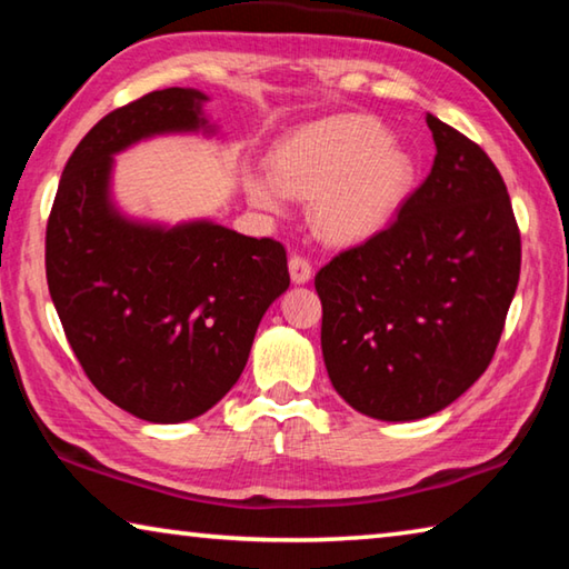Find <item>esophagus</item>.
Here are the masks:
<instances>
[{
  "label": "esophagus",
  "instance_id": "obj_1",
  "mask_svg": "<svg viewBox=\"0 0 569 569\" xmlns=\"http://www.w3.org/2000/svg\"><path fill=\"white\" fill-rule=\"evenodd\" d=\"M288 271H291L293 283L311 281V263H308V258L303 256H291V261H288Z\"/></svg>",
  "mask_w": 569,
  "mask_h": 569
}]
</instances>
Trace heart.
I'll return each mask as SVG.
<instances>
[{
  "mask_svg": "<svg viewBox=\"0 0 569 569\" xmlns=\"http://www.w3.org/2000/svg\"><path fill=\"white\" fill-rule=\"evenodd\" d=\"M417 160L366 114H336L296 130L273 152V172H248L246 192L261 210L283 208L286 192L313 200L311 226L351 246L387 228L411 196Z\"/></svg>",
  "mask_w": 569,
  "mask_h": 569,
  "instance_id": "obj_1",
  "label": "heart"
}]
</instances>
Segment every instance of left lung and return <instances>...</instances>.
<instances>
[{"label":"left lung","mask_w":569,"mask_h":569,"mask_svg":"<svg viewBox=\"0 0 569 569\" xmlns=\"http://www.w3.org/2000/svg\"><path fill=\"white\" fill-rule=\"evenodd\" d=\"M427 124L437 146L427 180L391 226L313 281L333 389L381 421L437 413L487 371L522 263L495 162L435 114Z\"/></svg>","instance_id":"obj_1"}]
</instances>
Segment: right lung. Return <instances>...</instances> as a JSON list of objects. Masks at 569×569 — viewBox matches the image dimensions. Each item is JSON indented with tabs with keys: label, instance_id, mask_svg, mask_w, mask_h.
Wrapping results in <instances>:
<instances>
[{
	"label": "right lung",
	"instance_id": "add662e5",
	"mask_svg": "<svg viewBox=\"0 0 569 569\" xmlns=\"http://www.w3.org/2000/svg\"><path fill=\"white\" fill-rule=\"evenodd\" d=\"M203 92L168 88L112 110L67 160L47 220L52 303L102 397L152 423L196 419L233 389L258 323L291 276L286 248L210 220L124 218L112 156L166 132H213Z\"/></svg>",
	"mask_w": 569,
	"mask_h": 569
}]
</instances>
